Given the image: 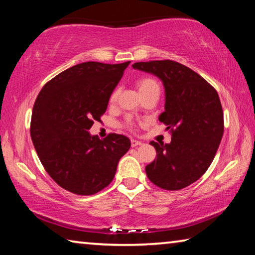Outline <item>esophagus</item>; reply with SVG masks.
I'll return each instance as SVG.
<instances>
[{
  "label": "esophagus",
  "mask_w": 255,
  "mask_h": 255,
  "mask_svg": "<svg viewBox=\"0 0 255 255\" xmlns=\"http://www.w3.org/2000/svg\"><path fill=\"white\" fill-rule=\"evenodd\" d=\"M130 143H131V147H136V146L141 145V141H138L136 139H131Z\"/></svg>",
  "instance_id": "esophagus-1"
}]
</instances>
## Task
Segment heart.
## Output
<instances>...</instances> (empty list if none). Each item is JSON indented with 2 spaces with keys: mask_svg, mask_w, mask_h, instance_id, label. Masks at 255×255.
Returning <instances> with one entry per match:
<instances>
[{
  "mask_svg": "<svg viewBox=\"0 0 255 255\" xmlns=\"http://www.w3.org/2000/svg\"><path fill=\"white\" fill-rule=\"evenodd\" d=\"M136 85H137L138 90H139L141 96L145 94L146 92L152 91V90H159L157 82L154 79H152V77H148V76L139 77V79L136 81ZM118 96H119V89L114 90L110 96V103H115L116 101H117ZM123 127L128 129V130L135 131L136 130V123L131 119H126V122L123 124Z\"/></svg>",
  "mask_w": 255,
  "mask_h": 255,
  "instance_id": "1",
  "label": "heart"
}]
</instances>
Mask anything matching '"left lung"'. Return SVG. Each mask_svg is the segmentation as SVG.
Here are the masks:
<instances>
[{
  "mask_svg": "<svg viewBox=\"0 0 255 255\" xmlns=\"http://www.w3.org/2000/svg\"><path fill=\"white\" fill-rule=\"evenodd\" d=\"M133 68L158 76L165 88V111L159 116L171 133L170 144L150 141L156 157L145 167L158 188L188 187L208 170L224 133L218 93L191 68L170 59L138 62Z\"/></svg>",
  "mask_w": 255,
  "mask_h": 255,
  "instance_id": "left-lung-1",
  "label": "left lung"
}]
</instances>
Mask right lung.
I'll return each instance as SVG.
<instances>
[{"instance_id":"right-lung-1","label":"right lung","mask_w":255,"mask_h":255,"mask_svg":"<svg viewBox=\"0 0 255 255\" xmlns=\"http://www.w3.org/2000/svg\"><path fill=\"white\" fill-rule=\"evenodd\" d=\"M130 62H86L47 82L34 101L30 135L47 173L59 187L80 196L101 191L114 180L130 140L119 133L90 135L101 122L112 91Z\"/></svg>"}]
</instances>
